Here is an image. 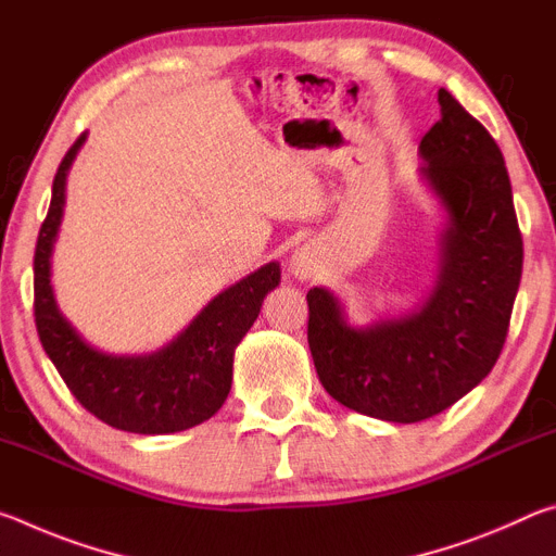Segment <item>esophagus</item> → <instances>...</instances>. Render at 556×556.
Returning <instances> with one entry per match:
<instances>
[{
    "label": "esophagus",
    "mask_w": 556,
    "mask_h": 556,
    "mask_svg": "<svg viewBox=\"0 0 556 556\" xmlns=\"http://www.w3.org/2000/svg\"><path fill=\"white\" fill-rule=\"evenodd\" d=\"M318 267V252L312 244H304L299 248L294 255H291V275L296 279H308Z\"/></svg>",
    "instance_id": "34e87169"
}]
</instances>
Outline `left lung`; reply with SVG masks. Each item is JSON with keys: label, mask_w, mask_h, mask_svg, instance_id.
Here are the masks:
<instances>
[{"label": "left lung", "mask_w": 556, "mask_h": 556, "mask_svg": "<svg viewBox=\"0 0 556 556\" xmlns=\"http://www.w3.org/2000/svg\"><path fill=\"white\" fill-rule=\"evenodd\" d=\"M441 119L419 144V176L444 208L439 271L409 314L353 326L333 291L314 287L308 348L343 407L394 425L448 409L493 370L522 277L510 176L488 129L439 90Z\"/></svg>", "instance_id": "8db88e82"}]
</instances>
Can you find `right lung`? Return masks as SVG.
Instances as JSON below:
<instances>
[{"instance_id":"add662e5","label":"right lung","mask_w":556,"mask_h":556,"mask_svg":"<svg viewBox=\"0 0 556 556\" xmlns=\"http://www.w3.org/2000/svg\"><path fill=\"white\" fill-rule=\"evenodd\" d=\"M88 135L63 156L53 178L49 215L34 255V316L46 355L73 397L105 425L131 434H174L211 419L228 400L232 355L257 321L262 301L279 287L277 262L220 291L172 343L144 355L92 348L59 312L51 287V252L65 205V176Z\"/></svg>"}]
</instances>
